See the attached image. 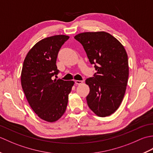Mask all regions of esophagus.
<instances>
[{"label": "esophagus", "instance_id": "esophagus-1", "mask_svg": "<svg viewBox=\"0 0 153 153\" xmlns=\"http://www.w3.org/2000/svg\"><path fill=\"white\" fill-rule=\"evenodd\" d=\"M83 82L82 80H76V82H75V83H76V84H77V85H80V84H82Z\"/></svg>", "mask_w": 153, "mask_h": 153}]
</instances>
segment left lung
I'll list each match as a JSON object with an SVG mask.
<instances>
[{
	"instance_id": "obj_1",
	"label": "left lung",
	"mask_w": 153,
	"mask_h": 153,
	"mask_svg": "<svg viewBox=\"0 0 153 153\" xmlns=\"http://www.w3.org/2000/svg\"><path fill=\"white\" fill-rule=\"evenodd\" d=\"M97 72L85 80L90 88L86 99L89 108L100 117L111 115L124 97L129 76L128 58L120 42L105 31L76 35Z\"/></svg>"
}]
</instances>
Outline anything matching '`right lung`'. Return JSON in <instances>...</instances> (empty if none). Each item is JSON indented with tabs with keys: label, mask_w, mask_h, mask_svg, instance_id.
I'll list each match as a JSON object with an SVG mask.
<instances>
[{
	"label": "right lung",
	"mask_w": 153,
	"mask_h": 153,
	"mask_svg": "<svg viewBox=\"0 0 153 153\" xmlns=\"http://www.w3.org/2000/svg\"><path fill=\"white\" fill-rule=\"evenodd\" d=\"M69 36L54 35L39 41L28 52L23 64L21 83L31 108L42 120L56 122L66 111L74 81L54 79L59 73L56 58Z\"/></svg>",
	"instance_id": "1"
}]
</instances>
